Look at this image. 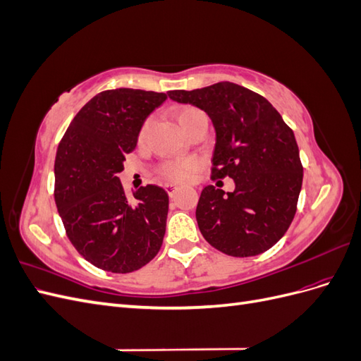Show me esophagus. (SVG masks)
Instances as JSON below:
<instances>
[{
	"label": "esophagus",
	"mask_w": 361,
	"mask_h": 361,
	"mask_svg": "<svg viewBox=\"0 0 361 361\" xmlns=\"http://www.w3.org/2000/svg\"><path fill=\"white\" fill-rule=\"evenodd\" d=\"M179 187L176 183H166V190H167V192L170 194V195H173L174 194V191H176Z\"/></svg>",
	"instance_id": "34e87169"
}]
</instances>
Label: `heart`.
I'll list each match as a JSON object with an SVG mask.
<instances>
[{"instance_id": "heart-1", "label": "heart", "mask_w": 361, "mask_h": 361, "mask_svg": "<svg viewBox=\"0 0 361 361\" xmlns=\"http://www.w3.org/2000/svg\"><path fill=\"white\" fill-rule=\"evenodd\" d=\"M202 114L199 110H195V108H183V110L179 111L178 114V122L182 126V129L190 123V120L195 116ZM150 128V120H146L140 129V134H138V141H143L147 130ZM199 167V161L195 158H183V159H176V161H169L164 164L161 167V174L164 179L171 180V182H185L191 178L192 171L197 170Z\"/></svg>"}]
</instances>
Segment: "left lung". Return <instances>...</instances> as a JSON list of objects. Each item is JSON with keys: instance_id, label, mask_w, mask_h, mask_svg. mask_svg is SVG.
Masks as SVG:
<instances>
[{"instance_id": "8db88e82", "label": "left lung", "mask_w": 361, "mask_h": 361, "mask_svg": "<svg viewBox=\"0 0 361 361\" xmlns=\"http://www.w3.org/2000/svg\"><path fill=\"white\" fill-rule=\"evenodd\" d=\"M169 97L203 110L215 129L212 178H232L235 190L203 188L195 218L204 239L235 257L257 256L286 233L302 185L292 129L264 96L228 81Z\"/></svg>"}]
</instances>
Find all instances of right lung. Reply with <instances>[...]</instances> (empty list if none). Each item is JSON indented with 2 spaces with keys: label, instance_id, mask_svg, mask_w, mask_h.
<instances>
[{
  "label": "right lung",
  "instance_id": "obj_1",
  "mask_svg": "<svg viewBox=\"0 0 361 361\" xmlns=\"http://www.w3.org/2000/svg\"><path fill=\"white\" fill-rule=\"evenodd\" d=\"M166 93L116 89L87 102L59 145L57 209L78 253L104 271L126 274L154 259L166 235L167 191L147 185L128 199L117 174L146 118Z\"/></svg>",
  "mask_w": 361,
  "mask_h": 361
}]
</instances>
